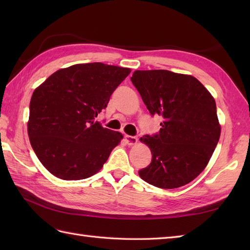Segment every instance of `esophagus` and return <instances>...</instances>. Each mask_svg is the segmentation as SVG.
I'll return each instance as SVG.
<instances>
[{"mask_svg":"<svg viewBox=\"0 0 250 250\" xmlns=\"http://www.w3.org/2000/svg\"><path fill=\"white\" fill-rule=\"evenodd\" d=\"M125 143L128 145H135L137 143V137L135 136H131V135H125Z\"/></svg>","mask_w":250,"mask_h":250,"instance_id":"obj_1","label":"esophagus"}]
</instances>
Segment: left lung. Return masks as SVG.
Masks as SVG:
<instances>
[{
    "label": "left lung",
    "mask_w": 250,
    "mask_h": 250,
    "mask_svg": "<svg viewBox=\"0 0 250 250\" xmlns=\"http://www.w3.org/2000/svg\"><path fill=\"white\" fill-rule=\"evenodd\" d=\"M131 82L151 116L163 118L159 133L141 137L152 155L141 178L162 189L192 182L220 137L214 98L195 77L167 70L135 71Z\"/></svg>",
    "instance_id": "1"
}]
</instances>
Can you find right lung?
Here are the masks:
<instances>
[{"mask_svg": "<svg viewBox=\"0 0 250 250\" xmlns=\"http://www.w3.org/2000/svg\"><path fill=\"white\" fill-rule=\"evenodd\" d=\"M130 68L93 62L55 72L32 94L28 133L42 164L64 180L92 176L122 134L95 121Z\"/></svg>", "mask_w": 250, "mask_h": 250, "instance_id": "obj_1", "label": "right lung"}]
</instances>
